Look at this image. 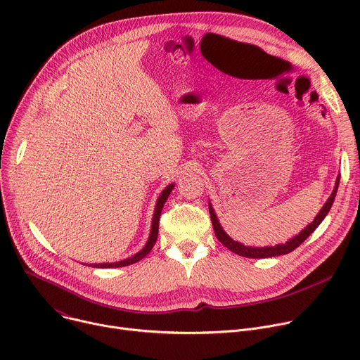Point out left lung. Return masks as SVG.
Here are the masks:
<instances>
[{
    "instance_id": "left-lung-1",
    "label": "left lung",
    "mask_w": 360,
    "mask_h": 360,
    "mask_svg": "<svg viewBox=\"0 0 360 360\" xmlns=\"http://www.w3.org/2000/svg\"><path fill=\"white\" fill-rule=\"evenodd\" d=\"M339 179H340V175H338L336 178V182H335V188L330 193V196L328 198V200L325 202V205L322 207V210L319 211V214L315 217L314 222L307 225L304 229H302L296 236H293L292 239H289L286 243H279V245H275V246H264V248H258V246H246L240 242H236L233 240L225 231L224 228L221 226L218 218H217V214L212 208V203L210 202V214H211V219H212V225H214V231H215V235L217 238L219 239V242L226 246L229 250H232L233 253L239 255V256H245V258H256V259H261V258H272V256H279V255H286L292 250H295L307 236H309L319 225L321 222L325 219V217L328 215V212L330 211L332 205H333V200H335V196H336V192H338V186H339Z\"/></svg>"
}]
</instances>
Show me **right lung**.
Segmentation results:
<instances>
[{"label": "right lung", "instance_id": "add662e5", "mask_svg": "<svg viewBox=\"0 0 360 360\" xmlns=\"http://www.w3.org/2000/svg\"><path fill=\"white\" fill-rule=\"evenodd\" d=\"M175 184H169L160 195L158 200H157V205H155V211H153V217H152V225H150V233H149V238L145 243V246L135 255L129 256V258L124 259V261H120V262H114V264H89V266L92 268H121V266H128V265H132L141 259H143L145 256L150 252V249L153 248V245H155L157 242V238H158V229H160V217H161V212H162V208L164 205L169 196V193L172 192Z\"/></svg>", "mask_w": 360, "mask_h": 360}]
</instances>
